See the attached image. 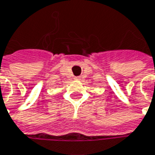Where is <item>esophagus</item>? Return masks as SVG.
Wrapping results in <instances>:
<instances>
[{
	"mask_svg": "<svg viewBox=\"0 0 155 155\" xmlns=\"http://www.w3.org/2000/svg\"><path fill=\"white\" fill-rule=\"evenodd\" d=\"M80 79H81L80 76H75V77H74V80H76V81H79Z\"/></svg>",
	"mask_w": 155,
	"mask_h": 155,
	"instance_id": "1",
	"label": "esophagus"
}]
</instances>
